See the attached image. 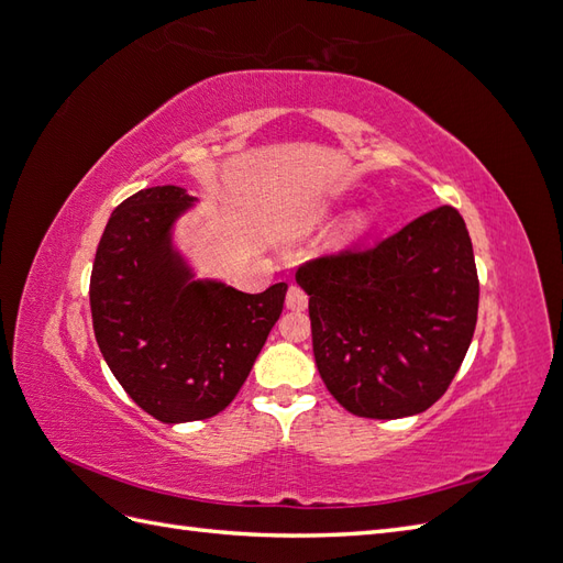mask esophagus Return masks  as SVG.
<instances>
[{
  "mask_svg": "<svg viewBox=\"0 0 563 563\" xmlns=\"http://www.w3.org/2000/svg\"><path fill=\"white\" fill-rule=\"evenodd\" d=\"M285 305H287V309H292V311H305V309H307V305H309V297H307V292L302 290V287L292 285L290 290H287Z\"/></svg>",
  "mask_w": 563,
  "mask_h": 563,
  "instance_id": "esophagus-1",
  "label": "esophagus"
}]
</instances>
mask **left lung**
Segmentation results:
<instances>
[{
  "label": "left lung",
  "instance_id": "obj_1",
  "mask_svg": "<svg viewBox=\"0 0 563 563\" xmlns=\"http://www.w3.org/2000/svg\"><path fill=\"white\" fill-rule=\"evenodd\" d=\"M313 360L357 417L431 408L461 369L477 323L479 280L465 220L434 208L372 246L299 266Z\"/></svg>",
  "mask_w": 563,
  "mask_h": 563
}]
</instances>
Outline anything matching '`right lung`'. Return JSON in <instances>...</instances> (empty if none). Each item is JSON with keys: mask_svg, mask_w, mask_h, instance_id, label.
Returning <instances> with one entry per match:
<instances>
[{"mask_svg": "<svg viewBox=\"0 0 563 563\" xmlns=\"http://www.w3.org/2000/svg\"><path fill=\"white\" fill-rule=\"evenodd\" d=\"M181 187L141 189L114 208L90 273L96 341L141 410L165 424L225 410L276 325L287 283L246 295L194 278L173 228L194 206Z\"/></svg>", "mask_w": 563, "mask_h": 563, "instance_id": "obj_1", "label": "right lung"}]
</instances>
